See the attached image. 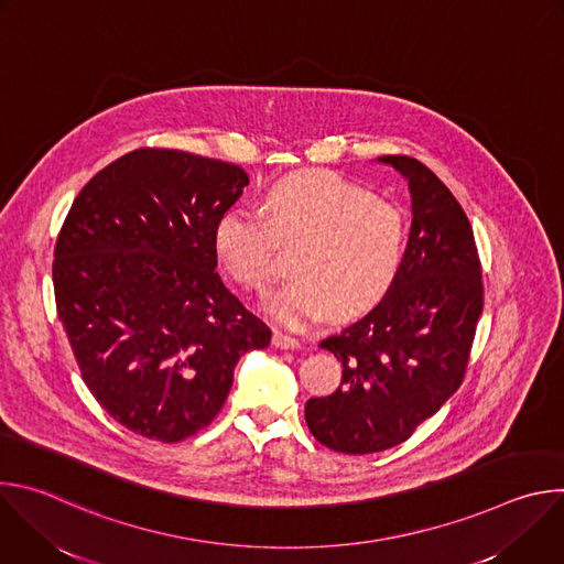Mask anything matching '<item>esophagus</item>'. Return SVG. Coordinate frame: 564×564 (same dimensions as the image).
Listing matches in <instances>:
<instances>
[{"label": "esophagus", "instance_id": "34e87169", "mask_svg": "<svg viewBox=\"0 0 564 564\" xmlns=\"http://www.w3.org/2000/svg\"><path fill=\"white\" fill-rule=\"evenodd\" d=\"M272 344H274L276 348H281V350H294V348L301 346L299 339H294V337H290V335H283V333H279V330H274Z\"/></svg>", "mask_w": 564, "mask_h": 564}]
</instances>
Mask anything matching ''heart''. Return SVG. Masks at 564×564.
I'll use <instances>...</instances> for the list:
<instances>
[{
    "label": "heart",
    "mask_w": 564,
    "mask_h": 564,
    "mask_svg": "<svg viewBox=\"0 0 564 564\" xmlns=\"http://www.w3.org/2000/svg\"><path fill=\"white\" fill-rule=\"evenodd\" d=\"M263 216L231 209L214 229L225 272L250 292L268 294L281 250H296L292 274L268 310L288 328L348 321L370 312L394 285L406 254V214L370 189L330 174H294L263 196Z\"/></svg>",
    "instance_id": "b5f03b06"
}]
</instances>
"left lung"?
Here are the masks:
<instances>
[{"label": "left lung", "instance_id": "8db88e82", "mask_svg": "<svg viewBox=\"0 0 564 564\" xmlns=\"http://www.w3.org/2000/svg\"><path fill=\"white\" fill-rule=\"evenodd\" d=\"M409 178L413 223L404 265L357 324L321 341L344 366L341 386L312 397L305 422L337 453L406 442L459 388L485 305L470 223L451 189L411 155H381Z\"/></svg>", "mask_w": 564, "mask_h": 564}]
</instances>
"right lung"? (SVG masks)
Instances as JSON below:
<instances>
[{
	"label": "right lung",
	"instance_id": "add662e5",
	"mask_svg": "<svg viewBox=\"0 0 564 564\" xmlns=\"http://www.w3.org/2000/svg\"><path fill=\"white\" fill-rule=\"evenodd\" d=\"M248 183L223 160L142 147L98 172L64 218L57 318L98 404L135 435H196L223 409L240 355L270 346L216 272V223Z\"/></svg>",
	"mask_w": 564,
	"mask_h": 564
}]
</instances>
